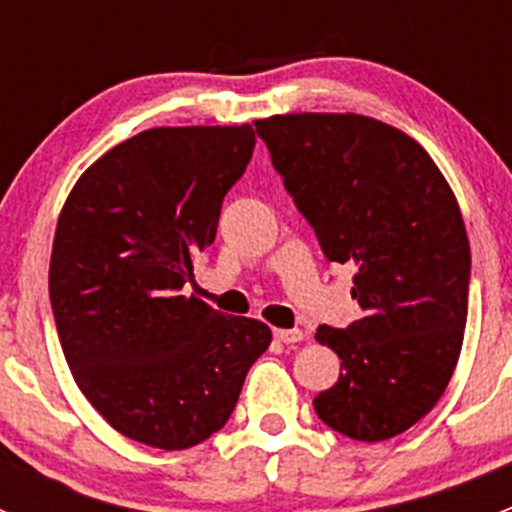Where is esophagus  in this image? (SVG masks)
I'll list each match as a JSON object with an SVG mask.
<instances>
[{
  "label": "esophagus",
  "mask_w": 512,
  "mask_h": 512,
  "mask_svg": "<svg viewBox=\"0 0 512 512\" xmlns=\"http://www.w3.org/2000/svg\"><path fill=\"white\" fill-rule=\"evenodd\" d=\"M275 339L282 344H294V342H302L304 332L302 329H275Z\"/></svg>",
  "instance_id": "34e87169"
}]
</instances>
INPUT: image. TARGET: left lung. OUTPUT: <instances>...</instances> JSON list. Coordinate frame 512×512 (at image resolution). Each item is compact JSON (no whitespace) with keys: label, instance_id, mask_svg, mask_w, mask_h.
I'll return each mask as SVG.
<instances>
[{"label":"left lung","instance_id":"8db88e82","mask_svg":"<svg viewBox=\"0 0 512 512\" xmlns=\"http://www.w3.org/2000/svg\"><path fill=\"white\" fill-rule=\"evenodd\" d=\"M324 257L354 265L361 317L314 339L342 359L314 411L354 441L409 431L451 381L468 317L471 245L451 185L399 128L361 113L255 121Z\"/></svg>","mask_w":512,"mask_h":512}]
</instances>
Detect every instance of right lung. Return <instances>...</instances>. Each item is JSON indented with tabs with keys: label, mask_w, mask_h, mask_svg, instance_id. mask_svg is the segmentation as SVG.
Listing matches in <instances>:
<instances>
[{
	"label": "right lung",
	"mask_w": 512,
	"mask_h": 512,
	"mask_svg": "<svg viewBox=\"0 0 512 512\" xmlns=\"http://www.w3.org/2000/svg\"><path fill=\"white\" fill-rule=\"evenodd\" d=\"M255 148L242 126H158L118 143L71 188L49 262V297L81 394L123 436L163 451L225 426L265 322L195 294V252Z\"/></svg>",
	"instance_id": "obj_1"
}]
</instances>
